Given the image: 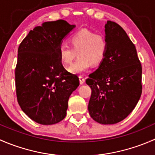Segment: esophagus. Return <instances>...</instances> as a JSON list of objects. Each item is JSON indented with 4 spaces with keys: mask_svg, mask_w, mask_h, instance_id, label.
<instances>
[{
    "mask_svg": "<svg viewBox=\"0 0 155 155\" xmlns=\"http://www.w3.org/2000/svg\"><path fill=\"white\" fill-rule=\"evenodd\" d=\"M79 82H80L81 85H82V84L85 82V78H84L82 76H79Z\"/></svg>",
    "mask_w": 155,
    "mask_h": 155,
    "instance_id": "esophagus-1",
    "label": "esophagus"
}]
</instances>
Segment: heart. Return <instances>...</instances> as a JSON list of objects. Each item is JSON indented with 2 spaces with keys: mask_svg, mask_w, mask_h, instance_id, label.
Wrapping results in <instances>:
<instances>
[{
  "mask_svg": "<svg viewBox=\"0 0 155 155\" xmlns=\"http://www.w3.org/2000/svg\"><path fill=\"white\" fill-rule=\"evenodd\" d=\"M68 41L71 47L61 45L58 48V54L61 61L68 65L73 62L77 53L79 58L68 68V71L72 74H82L91 65H100L105 59L108 43L104 34L81 29L72 34Z\"/></svg>",
  "mask_w": 155,
  "mask_h": 155,
  "instance_id": "1",
  "label": "heart"
}]
</instances>
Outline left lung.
<instances>
[{
	"mask_svg": "<svg viewBox=\"0 0 155 155\" xmlns=\"http://www.w3.org/2000/svg\"><path fill=\"white\" fill-rule=\"evenodd\" d=\"M108 50L104 61L89 75L91 117L102 124H113L127 117L142 94V65L135 46L117 23L105 25Z\"/></svg>",
	"mask_w": 155,
	"mask_h": 155,
	"instance_id": "8db88e82",
	"label": "left lung"
}]
</instances>
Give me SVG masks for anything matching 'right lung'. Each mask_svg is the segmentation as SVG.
Returning <instances> with one entry per match:
<instances>
[{
    "label": "right lung",
    "mask_w": 155,
    "mask_h": 155,
    "mask_svg": "<svg viewBox=\"0 0 155 155\" xmlns=\"http://www.w3.org/2000/svg\"><path fill=\"white\" fill-rule=\"evenodd\" d=\"M76 27L64 20L46 21L30 31L18 48L15 70L17 101L23 112L44 125L65 118L79 78L65 70L58 54L63 39Z\"/></svg>",
    "instance_id": "right-lung-1"
}]
</instances>
